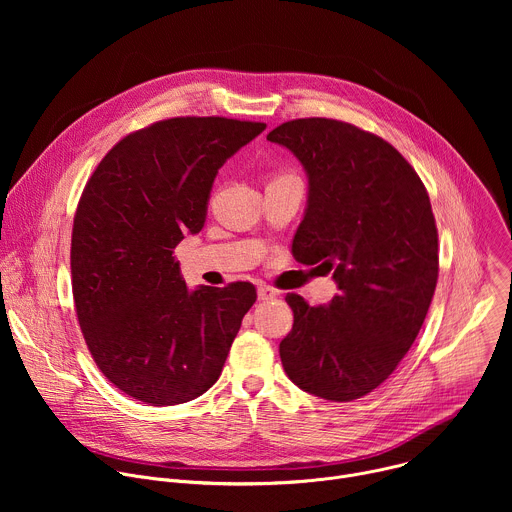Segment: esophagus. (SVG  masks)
I'll use <instances>...</instances> for the list:
<instances>
[{
  "instance_id": "34e87169",
  "label": "esophagus",
  "mask_w": 512,
  "mask_h": 512,
  "mask_svg": "<svg viewBox=\"0 0 512 512\" xmlns=\"http://www.w3.org/2000/svg\"><path fill=\"white\" fill-rule=\"evenodd\" d=\"M257 298H259L261 302L275 300V298H277V291H275V289H271V287H267V285H261V287L257 289Z\"/></svg>"
}]
</instances>
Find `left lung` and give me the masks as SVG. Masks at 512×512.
<instances>
[{"label":"left lung","mask_w":512,"mask_h":512,"mask_svg":"<svg viewBox=\"0 0 512 512\" xmlns=\"http://www.w3.org/2000/svg\"><path fill=\"white\" fill-rule=\"evenodd\" d=\"M267 139L298 158L308 206L294 257L332 273L338 294H287L294 328L285 375L310 395L352 401L377 389L411 348L437 283V229L423 182L385 139L336 119L287 121Z\"/></svg>","instance_id":"8db88e82"}]
</instances>
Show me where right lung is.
<instances>
[{"instance_id":"obj_1","label":"right lung","mask_w":512,"mask_h":512,"mask_svg":"<svg viewBox=\"0 0 512 512\" xmlns=\"http://www.w3.org/2000/svg\"><path fill=\"white\" fill-rule=\"evenodd\" d=\"M265 123L174 117L123 137L101 160L72 227V296L101 373L156 407L200 397L223 373L247 281L186 287L172 253L202 231L214 178Z\"/></svg>"}]
</instances>
